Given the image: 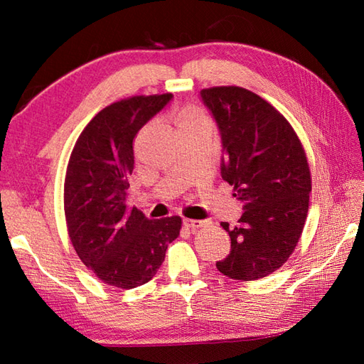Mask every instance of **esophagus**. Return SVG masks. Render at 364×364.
Masks as SVG:
<instances>
[{"label":"esophagus","mask_w":364,"mask_h":364,"mask_svg":"<svg viewBox=\"0 0 364 364\" xmlns=\"http://www.w3.org/2000/svg\"><path fill=\"white\" fill-rule=\"evenodd\" d=\"M183 223H184V225H186L188 228H191V230H198V228H202V227H205V223H206V220H196V219H184V220H183Z\"/></svg>","instance_id":"obj_1"}]
</instances>
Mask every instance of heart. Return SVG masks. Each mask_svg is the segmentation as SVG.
I'll list each match as a JSON object with an SVG mask.
<instances>
[{"mask_svg": "<svg viewBox=\"0 0 364 364\" xmlns=\"http://www.w3.org/2000/svg\"><path fill=\"white\" fill-rule=\"evenodd\" d=\"M200 120H205V117L197 109H194V107H184V109H181L176 114L178 128H183V127L191 125V123H196Z\"/></svg>", "mask_w": 364, "mask_h": 364, "instance_id": "heart-1", "label": "heart"}]
</instances>
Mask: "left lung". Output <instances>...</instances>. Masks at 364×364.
Instances as JSON below:
<instances>
[{
    "mask_svg": "<svg viewBox=\"0 0 364 364\" xmlns=\"http://www.w3.org/2000/svg\"><path fill=\"white\" fill-rule=\"evenodd\" d=\"M200 97L220 133V175L244 203L236 227L220 223L231 250L215 266L235 280H258L288 261L304 230L311 192L305 150L289 122L253 92L223 86Z\"/></svg>",
    "mask_w": 364,
    "mask_h": 364,
    "instance_id": "obj_1",
    "label": "left lung"
}]
</instances>
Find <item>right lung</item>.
<instances>
[{
    "instance_id": "obj_1",
    "label": "right lung",
    "mask_w": 364,
    "mask_h": 364,
    "mask_svg": "<svg viewBox=\"0 0 364 364\" xmlns=\"http://www.w3.org/2000/svg\"><path fill=\"white\" fill-rule=\"evenodd\" d=\"M172 98L141 95L106 106L82 129L68 161V236L84 264L102 282L122 289L150 282L181 230L178 215L150 220L127 206L134 137Z\"/></svg>"
}]
</instances>
